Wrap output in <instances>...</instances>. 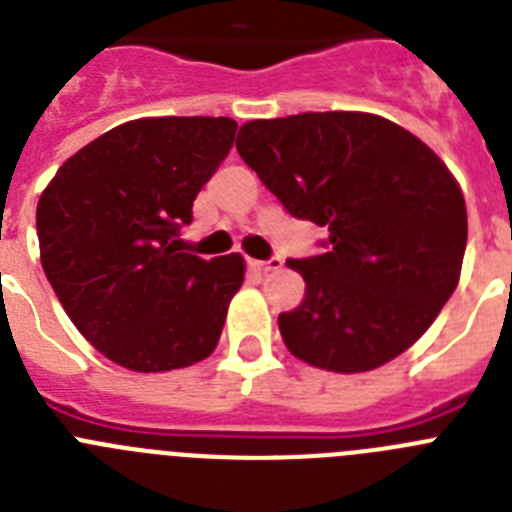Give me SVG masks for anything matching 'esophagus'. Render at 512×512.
Listing matches in <instances>:
<instances>
[{
	"label": "esophagus",
	"mask_w": 512,
	"mask_h": 512,
	"mask_svg": "<svg viewBox=\"0 0 512 512\" xmlns=\"http://www.w3.org/2000/svg\"><path fill=\"white\" fill-rule=\"evenodd\" d=\"M282 264L284 261L279 259V256H271V259H266V261H251L253 269H259V271H277V269H282Z\"/></svg>",
	"instance_id": "1"
}]
</instances>
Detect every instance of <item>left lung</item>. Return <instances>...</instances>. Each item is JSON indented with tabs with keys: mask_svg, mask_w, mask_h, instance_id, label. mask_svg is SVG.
<instances>
[{
	"mask_svg": "<svg viewBox=\"0 0 512 512\" xmlns=\"http://www.w3.org/2000/svg\"><path fill=\"white\" fill-rule=\"evenodd\" d=\"M235 148L292 217L328 228L289 259L305 300L279 315L297 359L372 372L431 328L459 284L467 205L441 158L369 112H302L241 125Z\"/></svg>",
	"mask_w": 512,
	"mask_h": 512,
	"instance_id": "8db88e82",
	"label": "left lung"
}]
</instances>
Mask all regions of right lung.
Listing matches in <instances>:
<instances>
[{"label":"right lung","instance_id":"1","mask_svg":"<svg viewBox=\"0 0 512 512\" xmlns=\"http://www.w3.org/2000/svg\"><path fill=\"white\" fill-rule=\"evenodd\" d=\"M230 117H143L92 140L38 202L40 264L79 333L133 372L207 359L243 256L200 259L179 228L233 146Z\"/></svg>","mask_w":512,"mask_h":512}]
</instances>
